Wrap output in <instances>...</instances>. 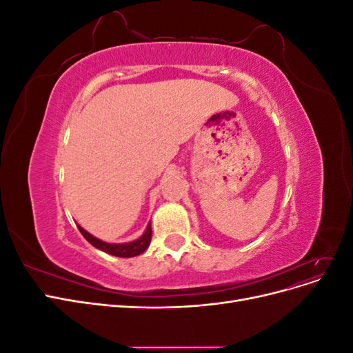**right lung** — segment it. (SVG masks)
<instances>
[{"label": "right lung", "instance_id": "1", "mask_svg": "<svg viewBox=\"0 0 353 353\" xmlns=\"http://www.w3.org/2000/svg\"><path fill=\"white\" fill-rule=\"evenodd\" d=\"M78 228H79L82 236L85 237V240L90 241L94 245V248H97V249H100L105 253H109V254H113V256H119V258H132V256L141 254L148 248V244H150V240H152V225H150V223H148L145 232L143 234L140 239L135 240V241H131V243H125V244H110V243L101 241L99 239H95L94 236H91V234L85 231L82 227L78 225Z\"/></svg>", "mask_w": 353, "mask_h": 353}]
</instances>
